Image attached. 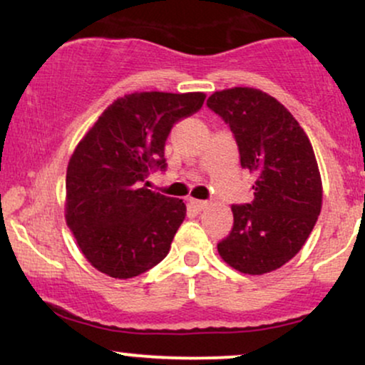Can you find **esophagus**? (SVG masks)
<instances>
[{"mask_svg":"<svg viewBox=\"0 0 365 365\" xmlns=\"http://www.w3.org/2000/svg\"><path fill=\"white\" fill-rule=\"evenodd\" d=\"M190 205L192 206V208H195L196 211H203L205 208H208V201H203V200H195V197H192V200H190Z\"/></svg>","mask_w":365,"mask_h":365,"instance_id":"34e87169","label":"esophagus"}]
</instances>
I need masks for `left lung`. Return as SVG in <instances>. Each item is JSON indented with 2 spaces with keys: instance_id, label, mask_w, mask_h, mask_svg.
Instances as JSON below:
<instances>
[{
  "instance_id": "1",
  "label": "left lung",
  "mask_w": 365,
  "mask_h": 365,
  "mask_svg": "<svg viewBox=\"0 0 365 365\" xmlns=\"http://www.w3.org/2000/svg\"><path fill=\"white\" fill-rule=\"evenodd\" d=\"M232 130L240 164L255 174L254 201L233 205V228L218 254L237 271L272 272L294 257L322 211V178L312 142L276 98L254 88L206 101Z\"/></svg>"
}]
</instances>
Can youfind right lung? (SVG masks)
I'll return each instance as SVG.
<instances>
[{
  "label": "right lung",
  "instance_id": "1",
  "mask_svg": "<svg viewBox=\"0 0 365 365\" xmlns=\"http://www.w3.org/2000/svg\"><path fill=\"white\" fill-rule=\"evenodd\" d=\"M205 93H132L111 103L78 143L66 175V222L88 262L115 279L148 271L169 254L186 205L147 190L165 170L170 128Z\"/></svg>",
  "mask_w": 365,
  "mask_h": 365
}]
</instances>
